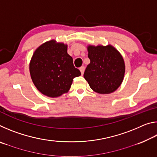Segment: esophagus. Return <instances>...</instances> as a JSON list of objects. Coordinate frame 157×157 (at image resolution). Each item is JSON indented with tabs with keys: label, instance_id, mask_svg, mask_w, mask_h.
<instances>
[{
	"label": "esophagus",
	"instance_id": "esophagus-1",
	"mask_svg": "<svg viewBox=\"0 0 157 157\" xmlns=\"http://www.w3.org/2000/svg\"><path fill=\"white\" fill-rule=\"evenodd\" d=\"M84 70H85L84 66H81V67L79 68V71H80V72H81V73H82V75H83V74H84Z\"/></svg>",
	"mask_w": 157,
	"mask_h": 157
}]
</instances>
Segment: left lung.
Masks as SVG:
<instances>
[{
  "label": "left lung",
  "instance_id": "left-lung-1",
  "mask_svg": "<svg viewBox=\"0 0 157 157\" xmlns=\"http://www.w3.org/2000/svg\"><path fill=\"white\" fill-rule=\"evenodd\" d=\"M90 63L86 66L84 78L95 92L101 94H111L123 82L125 66L123 58L111 45L89 46Z\"/></svg>",
  "mask_w": 157,
  "mask_h": 157
}]
</instances>
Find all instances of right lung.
Segmentation results:
<instances>
[{"mask_svg": "<svg viewBox=\"0 0 157 157\" xmlns=\"http://www.w3.org/2000/svg\"><path fill=\"white\" fill-rule=\"evenodd\" d=\"M30 73L36 89L50 98L67 93L73 79L81 75L67 53V45L55 40L46 42L34 51Z\"/></svg>", "mask_w": 157, "mask_h": 157, "instance_id": "add662e5", "label": "right lung"}]
</instances>
